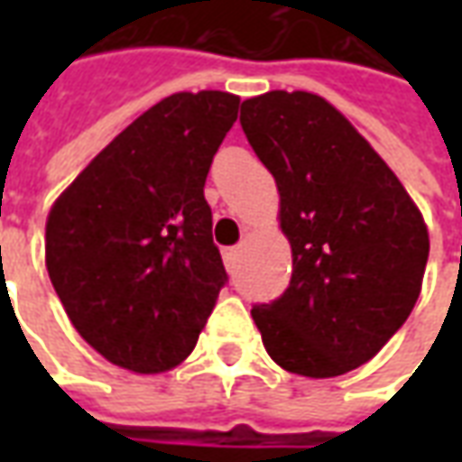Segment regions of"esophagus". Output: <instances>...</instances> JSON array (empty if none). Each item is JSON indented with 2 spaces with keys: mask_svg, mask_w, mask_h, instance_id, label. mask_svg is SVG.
I'll use <instances>...</instances> for the list:
<instances>
[{
  "mask_svg": "<svg viewBox=\"0 0 462 462\" xmlns=\"http://www.w3.org/2000/svg\"><path fill=\"white\" fill-rule=\"evenodd\" d=\"M222 260H225V267H227V270H235V264L240 260V247H225V250H222Z\"/></svg>",
  "mask_w": 462,
  "mask_h": 462,
  "instance_id": "obj_1",
  "label": "esophagus"
}]
</instances>
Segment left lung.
Segmentation results:
<instances>
[{"mask_svg": "<svg viewBox=\"0 0 462 462\" xmlns=\"http://www.w3.org/2000/svg\"><path fill=\"white\" fill-rule=\"evenodd\" d=\"M242 131L274 175L291 280L254 304L262 344L290 374L341 376L383 348L416 307L428 230L393 171L321 96L242 101Z\"/></svg>", "mask_w": 462, "mask_h": 462, "instance_id": "obj_1", "label": "left lung"}]
</instances>
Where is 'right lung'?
<instances>
[{"label":"right lung","instance_id":"1","mask_svg":"<svg viewBox=\"0 0 462 462\" xmlns=\"http://www.w3.org/2000/svg\"><path fill=\"white\" fill-rule=\"evenodd\" d=\"M225 91L172 94L118 133L46 220V270L76 331L111 364L188 358L227 282L205 178L237 121Z\"/></svg>","mask_w":462,"mask_h":462}]
</instances>
